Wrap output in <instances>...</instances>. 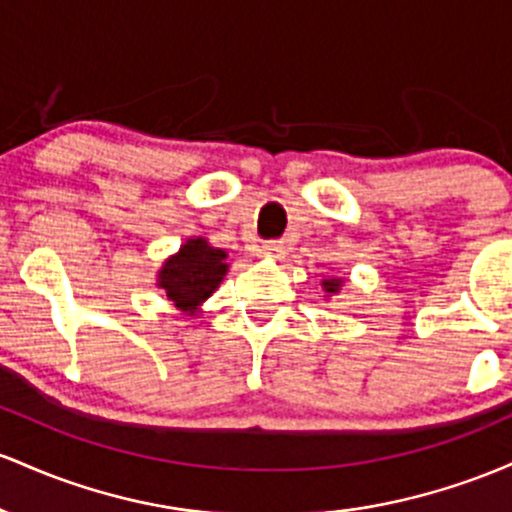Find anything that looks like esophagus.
Instances as JSON below:
<instances>
[{
  "instance_id": "1",
  "label": "esophagus",
  "mask_w": 512,
  "mask_h": 512,
  "mask_svg": "<svg viewBox=\"0 0 512 512\" xmlns=\"http://www.w3.org/2000/svg\"><path fill=\"white\" fill-rule=\"evenodd\" d=\"M258 254L280 258V256H283V244H280V241H266V244L258 246Z\"/></svg>"
}]
</instances>
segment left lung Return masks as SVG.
<instances>
[{
	"label": "left lung",
	"instance_id": "obj_1",
	"mask_svg": "<svg viewBox=\"0 0 512 512\" xmlns=\"http://www.w3.org/2000/svg\"><path fill=\"white\" fill-rule=\"evenodd\" d=\"M321 287H324L326 297L338 295V290H341V287H343V278H326V280H321Z\"/></svg>",
	"mask_w": 512,
	"mask_h": 512
}]
</instances>
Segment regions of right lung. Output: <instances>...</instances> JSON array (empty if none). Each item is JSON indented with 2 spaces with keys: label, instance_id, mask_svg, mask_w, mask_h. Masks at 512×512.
I'll return each instance as SVG.
<instances>
[{
  "label": "right lung",
  "instance_id": "obj_1",
  "mask_svg": "<svg viewBox=\"0 0 512 512\" xmlns=\"http://www.w3.org/2000/svg\"><path fill=\"white\" fill-rule=\"evenodd\" d=\"M225 261V249H215L205 237H193L174 256L166 258L157 285L181 312L195 314L225 280L229 268Z\"/></svg>",
  "mask_w": 512,
  "mask_h": 512
}]
</instances>
